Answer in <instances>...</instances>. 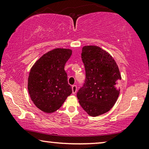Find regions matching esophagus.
I'll use <instances>...</instances> for the list:
<instances>
[{
  "label": "esophagus",
  "instance_id": "1",
  "mask_svg": "<svg viewBox=\"0 0 149 149\" xmlns=\"http://www.w3.org/2000/svg\"><path fill=\"white\" fill-rule=\"evenodd\" d=\"M72 93H73V94H75V93H76V92H77V90L76 85H72Z\"/></svg>",
  "mask_w": 149,
  "mask_h": 149
}]
</instances>
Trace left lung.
I'll use <instances>...</instances> for the list:
<instances>
[{"label":"left lung","instance_id":"8db88e82","mask_svg":"<svg viewBox=\"0 0 149 149\" xmlns=\"http://www.w3.org/2000/svg\"><path fill=\"white\" fill-rule=\"evenodd\" d=\"M85 80L77 93L81 107L91 116L104 114L116 102L121 75L112 56L97 46H85L81 52Z\"/></svg>","mask_w":149,"mask_h":149}]
</instances>
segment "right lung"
I'll return each mask as SVG.
<instances>
[{"label": "right lung", "mask_w": 149, "mask_h": 149, "mask_svg": "<svg viewBox=\"0 0 149 149\" xmlns=\"http://www.w3.org/2000/svg\"><path fill=\"white\" fill-rule=\"evenodd\" d=\"M72 50L55 49L45 54L30 70L27 88L35 105L47 113L62 107L72 93L68 83L64 65L72 55Z\"/></svg>", "instance_id": "add662e5"}]
</instances>
